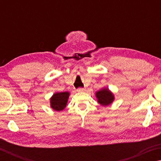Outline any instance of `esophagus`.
Here are the masks:
<instances>
[{"label": "esophagus", "instance_id": "34e87169", "mask_svg": "<svg viewBox=\"0 0 161 161\" xmlns=\"http://www.w3.org/2000/svg\"><path fill=\"white\" fill-rule=\"evenodd\" d=\"M84 90H85V89L81 88V87H80V88L77 89V92H84Z\"/></svg>", "mask_w": 161, "mask_h": 161}]
</instances>
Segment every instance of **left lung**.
<instances>
[{"instance_id":"1","label":"left lung","mask_w":161,"mask_h":161,"mask_svg":"<svg viewBox=\"0 0 161 161\" xmlns=\"http://www.w3.org/2000/svg\"><path fill=\"white\" fill-rule=\"evenodd\" d=\"M96 96L98 102L103 107L110 104L114 101V95L108 89H103L97 92Z\"/></svg>"}]
</instances>
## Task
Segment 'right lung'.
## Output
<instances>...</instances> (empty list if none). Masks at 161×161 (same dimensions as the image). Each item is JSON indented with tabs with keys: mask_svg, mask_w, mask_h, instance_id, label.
Wrapping results in <instances>:
<instances>
[{
	"mask_svg": "<svg viewBox=\"0 0 161 161\" xmlns=\"http://www.w3.org/2000/svg\"><path fill=\"white\" fill-rule=\"evenodd\" d=\"M69 94L68 92L55 93L50 99L51 107L55 111H62L65 108Z\"/></svg>",
	"mask_w": 161,
	"mask_h": 161,
	"instance_id": "1",
	"label": "right lung"
}]
</instances>
